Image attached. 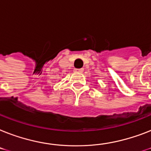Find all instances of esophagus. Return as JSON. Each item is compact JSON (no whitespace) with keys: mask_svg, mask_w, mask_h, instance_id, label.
Masks as SVG:
<instances>
[{"mask_svg":"<svg viewBox=\"0 0 151 151\" xmlns=\"http://www.w3.org/2000/svg\"><path fill=\"white\" fill-rule=\"evenodd\" d=\"M83 70H84L83 69H74V72H76V73H82Z\"/></svg>","mask_w":151,"mask_h":151,"instance_id":"1","label":"esophagus"}]
</instances>
